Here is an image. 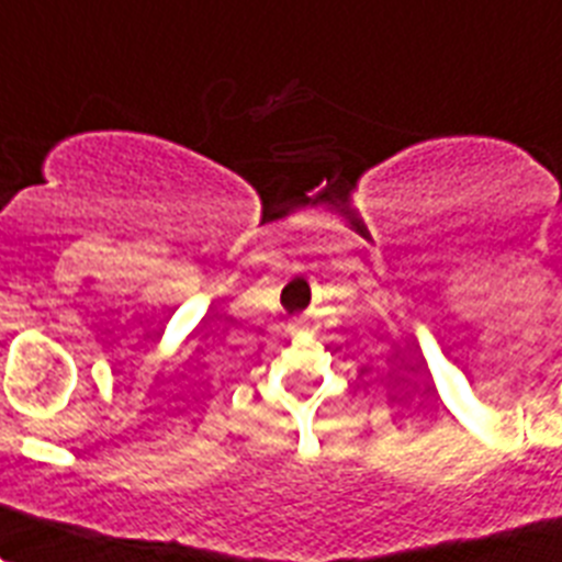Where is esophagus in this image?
<instances>
[{
  "label": "esophagus",
  "instance_id": "1",
  "mask_svg": "<svg viewBox=\"0 0 562 562\" xmlns=\"http://www.w3.org/2000/svg\"><path fill=\"white\" fill-rule=\"evenodd\" d=\"M288 329H291V331H299V324H291V326H288Z\"/></svg>",
  "mask_w": 562,
  "mask_h": 562
}]
</instances>
